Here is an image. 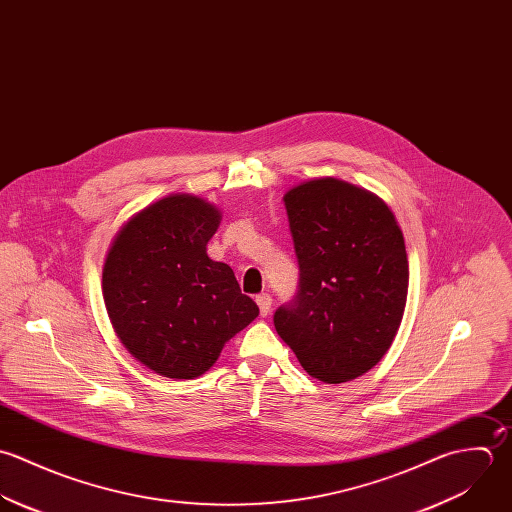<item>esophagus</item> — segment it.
<instances>
[{
	"instance_id": "esophagus-1",
	"label": "esophagus",
	"mask_w": 512,
	"mask_h": 512,
	"mask_svg": "<svg viewBox=\"0 0 512 512\" xmlns=\"http://www.w3.org/2000/svg\"><path fill=\"white\" fill-rule=\"evenodd\" d=\"M256 304H258V308H260V314L266 318V316L270 314V310H272V296H270V294H260V296L256 298Z\"/></svg>"
}]
</instances>
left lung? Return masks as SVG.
<instances>
[{
    "label": "left lung",
    "mask_w": 512,
    "mask_h": 512,
    "mask_svg": "<svg viewBox=\"0 0 512 512\" xmlns=\"http://www.w3.org/2000/svg\"><path fill=\"white\" fill-rule=\"evenodd\" d=\"M284 204L300 290L274 314L276 332L312 377L357 379L381 361L403 320V232L377 194L334 176L292 186Z\"/></svg>",
    "instance_id": "obj_1"
}]
</instances>
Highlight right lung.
<instances>
[{"label": "right lung", "mask_w": 512, "mask_h": 512, "mask_svg": "<svg viewBox=\"0 0 512 512\" xmlns=\"http://www.w3.org/2000/svg\"><path fill=\"white\" fill-rule=\"evenodd\" d=\"M220 220L208 200L169 194L135 212L107 250L103 300L113 330L163 377L206 373L260 314L232 268L206 254Z\"/></svg>", "instance_id": "add662e5"}]
</instances>
